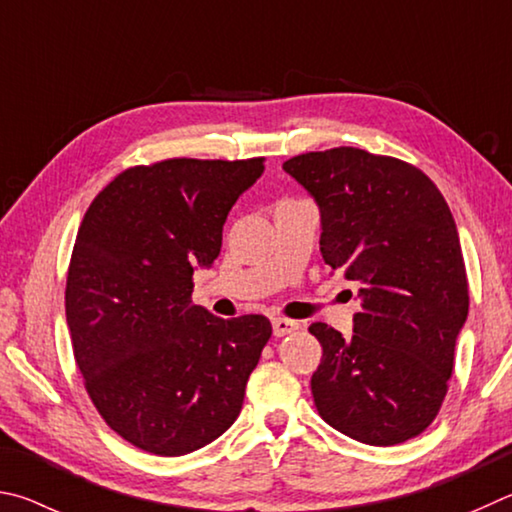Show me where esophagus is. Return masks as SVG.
I'll list each match as a JSON object with an SVG mask.
<instances>
[{"mask_svg": "<svg viewBox=\"0 0 512 512\" xmlns=\"http://www.w3.org/2000/svg\"><path fill=\"white\" fill-rule=\"evenodd\" d=\"M297 328H299V324H297V321H292V319H283V317L272 319L274 337H285V335L294 333V330H297Z\"/></svg>", "mask_w": 512, "mask_h": 512, "instance_id": "1", "label": "esophagus"}]
</instances>
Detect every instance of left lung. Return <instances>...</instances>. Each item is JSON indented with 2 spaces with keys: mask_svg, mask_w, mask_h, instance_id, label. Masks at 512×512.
Instances as JSON below:
<instances>
[{
  "mask_svg": "<svg viewBox=\"0 0 512 512\" xmlns=\"http://www.w3.org/2000/svg\"><path fill=\"white\" fill-rule=\"evenodd\" d=\"M283 170L315 197L330 272L360 285L353 335L310 326L324 355L310 387L319 416L366 445L432 425L468 319V279L450 206L423 170L360 148L306 152Z\"/></svg>",
  "mask_w": 512,
  "mask_h": 512,
  "instance_id": "8db88e82",
  "label": "left lung"
}]
</instances>
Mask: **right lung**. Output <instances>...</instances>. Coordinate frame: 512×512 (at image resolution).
Wrapping results in <instances>:
<instances>
[{
	"label": "right lung",
	"instance_id": "1",
	"mask_svg": "<svg viewBox=\"0 0 512 512\" xmlns=\"http://www.w3.org/2000/svg\"><path fill=\"white\" fill-rule=\"evenodd\" d=\"M263 170V157L134 166L80 224L65 290L71 346L98 414L139 450L195 452L240 414L272 324L220 319L191 292L193 272L220 254L231 206Z\"/></svg>",
	"mask_w": 512,
	"mask_h": 512
}]
</instances>
